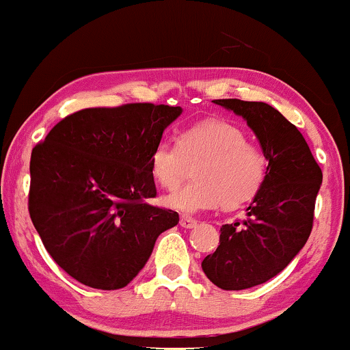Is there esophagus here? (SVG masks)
Listing matches in <instances>:
<instances>
[{
    "mask_svg": "<svg viewBox=\"0 0 350 350\" xmlns=\"http://www.w3.org/2000/svg\"><path fill=\"white\" fill-rule=\"evenodd\" d=\"M180 227L184 228H194L196 226H198V220H194L192 217H187V215H183L180 217Z\"/></svg>",
    "mask_w": 350,
    "mask_h": 350,
    "instance_id": "34e87169",
    "label": "esophagus"
}]
</instances>
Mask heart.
Instances as JSON below:
<instances>
[{"label": "heart", "instance_id": "heart-1", "mask_svg": "<svg viewBox=\"0 0 350 350\" xmlns=\"http://www.w3.org/2000/svg\"><path fill=\"white\" fill-rule=\"evenodd\" d=\"M194 179L166 198L184 214L237 207L256 194L265 179V156L235 124L207 120L187 128L178 142L154 144L150 171L164 189H176L194 166Z\"/></svg>", "mask_w": 350, "mask_h": 350}]
</instances>
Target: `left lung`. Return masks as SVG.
<instances>
[{"mask_svg":"<svg viewBox=\"0 0 350 350\" xmlns=\"http://www.w3.org/2000/svg\"><path fill=\"white\" fill-rule=\"evenodd\" d=\"M214 103L242 116L268 159L247 217L220 227L219 247L202 262L215 286L239 291L278 275L308 242L323 171L298 128L276 108L239 98Z\"/></svg>","mask_w":350,"mask_h":350,"instance_id":"8db88e82","label":"left lung"}]
</instances>
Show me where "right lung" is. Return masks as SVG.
<instances>
[{
    "instance_id": "1",
    "label": "right lung",
    "mask_w": 350,
    "mask_h": 350,
    "mask_svg": "<svg viewBox=\"0 0 350 350\" xmlns=\"http://www.w3.org/2000/svg\"><path fill=\"white\" fill-rule=\"evenodd\" d=\"M180 107L126 103L85 108L55 124L31 154L29 215L67 275L120 290L142 271L178 212L156 198L150 154Z\"/></svg>"
}]
</instances>
